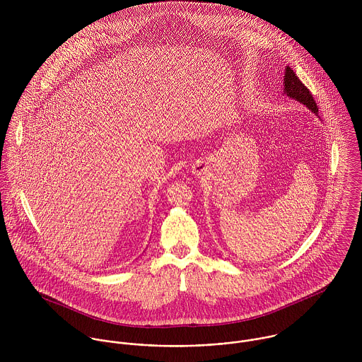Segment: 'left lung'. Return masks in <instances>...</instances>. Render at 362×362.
I'll return each mask as SVG.
<instances>
[{"label":"left lung","mask_w":362,"mask_h":362,"mask_svg":"<svg viewBox=\"0 0 362 362\" xmlns=\"http://www.w3.org/2000/svg\"><path fill=\"white\" fill-rule=\"evenodd\" d=\"M283 85H284V95L307 105L310 111L317 114V105L313 100V96L310 95V89L298 79V76L290 66L286 68Z\"/></svg>","instance_id":"left-lung-1"}]
</instances>
